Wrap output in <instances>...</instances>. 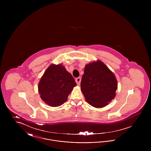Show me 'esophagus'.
Here are the masks:
<instances>
[{
	"label": "esophagus",
	"mask_w": 151,
	"mask_h": 151,
	"mask_svg": "<svg viewBox=\"0 0 151 151\" xmlns=\"http://www.w3.org/2000/svg\"><path fill=\"white\" fill-rule=\"evenodd\" d=\"M75 81H76V82L77 84H78V86H79L80 84V82H81V78H76V79H75Z\"/></svg>",
	"instance_id": "1"
}]
</instances>
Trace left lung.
Here are the masks:
<instances>
[{
	"label": "left lung",
	"instance_id": "obj_1",
	"mask_svg": "<svg viewBox=\"0 0 151 151\" xmlns=\"http://www.w3.org/2000/svg\"><path fill=\"white\" fill-rule=\"evenodd\" d=\"M118 88L114 74L100 60L86 65L81 90L86 102L95 108L106 106L115 97Z\"/></svg>",
	"mask_w": 151,
	"mask_h": 151
}]
</instances>
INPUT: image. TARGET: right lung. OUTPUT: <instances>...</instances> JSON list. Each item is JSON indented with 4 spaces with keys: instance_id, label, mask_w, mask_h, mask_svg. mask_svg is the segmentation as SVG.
Masks as SVG:
<instances>
[{
    "instance_id": "right-lung-1",
    "label": "right lung",
    "mask_w": 151,
    "mask_h": 151,
    "mask_svg": "<svg viewBox=\"0 0 151 151\" xmlns=\"http://www.w3.org/2000/svg\"><path fill=\"white\" fill-rule=\"evenodd\" d=\"M75 86V79L65 66L52 64L44 72L38 88L41 99L48 105L57 107L67 100Z\"/></svg>"
}]
</instances>
